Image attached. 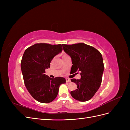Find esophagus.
I'll use <instances>...</instances> for the list:
<instances>
[{
    "instance_id": "1",
    "label": "esophagus",
    "mask_w": 130,
    "mask_h": 130,
    "mask_svg": "<svg viewBox=\"0 0 130 130\" xmlns=\"http://www.w3.org/2000/svg\"><path fill=\"white\" fill-rule=\"evenodd\" d=\"M66 82H70V78H67L66 79Z\"/></svg>"
}]
</instances>
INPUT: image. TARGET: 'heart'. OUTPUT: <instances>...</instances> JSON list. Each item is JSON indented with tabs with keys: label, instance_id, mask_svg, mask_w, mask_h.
Here are the masks:
<instances>
[{
	"label": "heart",
	"instance_id": "1",
	"mask_svg": "<svg viewBox=\"0 0 130 130\" xmlns=\"http://www.w3.org/2000/svg\"><path fill=\"white\" fill-rule=\"evenodd\" d=\"M66 56V55H63V56Z\"/></svg>",
	"mask_w": 130,
	"mask_h": 130
}]
</instances>
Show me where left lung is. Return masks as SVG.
<instances>
[{"mask_svg": "<svg viewBox=\"0 0 130 130\" xmlns=\"http://www.w3.org/2000/svg\"><path fill=\"white\" fill-rule=\"evenodd\" d=\"M62 46L64 52L72 58L71 71L73 73L80 72L81 75L80 79H71L76 84L77 89L70 92V94L75 100L88 101L101 84L104 69L102 55L95 48L82 43Z\"/></svg>", "mask_w": 130, "mask_h": 130, "instance_id": "1", "label": "left lung"}]
</instances>
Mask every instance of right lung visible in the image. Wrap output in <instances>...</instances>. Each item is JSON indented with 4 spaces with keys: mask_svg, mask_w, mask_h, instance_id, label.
Masks as SVG:
<instances>
[{
    "mask_svg": "<svg viewBox=\"0 0 130 130\" xmlns=\"http://www.w3.org/2000/svg\"><path fill=\"white\" fill-rule=\"evenodd\" d=\"M62 51L61 44L37 43L27 48L21 61V69L26 89L35 100L49 103L56 98L60 86L66 83L62 77L54 78L44 74L53 58Z\"/></svg>",
    "mask_w": 130,
    "mask_h": 130,
    "instance_id": "1",
    "label": "right lung"
}]
</instances>
